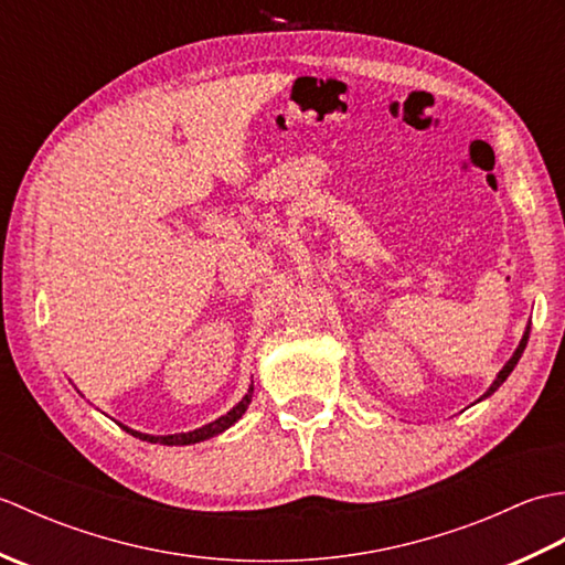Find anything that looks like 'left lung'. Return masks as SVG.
<instances>
[{"instance_id": "8db88e82", "label": "left lung", "mask_w": 565, "mask_h": 565, "mask_svg": "<svg viewBox=\"0 0 565 565\" xmlns=\"http://www.w3.org/2000/svg\"><path fill=\"white\" fill-rule=\"evenodd\" d=\"M526 340H530V322H526V330H524V334H522V340H520V344H518V350H514V354L510 356V362L505 364V366H502L500 371H498V376H495V381L493 383H490V388L481 395V398H478V401H483V398H490V395H493L500 386H502V383H505L508 381V376L512 374V369L514 366H518V362H520V356H522V352H524V347H526Z\"/></svg>"}]
</instances>
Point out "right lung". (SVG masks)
<instances>
[{"label": "right lung", "mask_w": 565, "mask_h": 565, "mask_svg": "<svg viewBox=\"0 0 565 565\" xmlns=\"http://www.w3.org/2000/svg\"><path fill=\"white\" fill-rule=\"evenodd\" d=\"M252 391H255V386L249 383L247 393L243 395V401H239L237 405H233L231 411H227L225 415H221L218 419H213V423L203 425L199 429H191V431H177V435H146V431H138V429H130L126 425H121L128 435H134L142 441H150V444H167V447H184V444H196V441H203V439H211L215 435H221V431H225L227 427H233L239 417L245 415V411L252 403Z\"/></svg>", "instance_id": "right-lung-1"}]
</instances>
